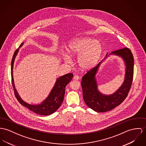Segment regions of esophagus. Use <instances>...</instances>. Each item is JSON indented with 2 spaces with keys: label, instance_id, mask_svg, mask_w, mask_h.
Masks as SVG:
<instances>
[{
  "label": "esophagus",
  "instance_id": "obj_1",
  "mask_svg": "<svg viewBox=\"0 0 146 146\" xmlns=\"http://www.w3.org/2000/svg\"><path fill=\"white\" fill-rule=\"evenodd\" d=\"M73 79L74 80H79V77L78 76H77V75H76L75 76H74Z\"/></svg>",
  "mask_w": 146,
  "mask_h": 146
}]
</instances>
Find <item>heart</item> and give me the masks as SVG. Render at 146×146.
<instances>
[{
    "label": "heart",
    "mask_w": 146,
    "mask_h": 146,
    "mask_svg": "<svg viewBox=\"0 0 146 146\" xmlns=\"http://www.w3.org/2000/svg\"><path fill=\"white\" fill-rule=\"evenodd\" d=\"M68 56H77V63L82 70H90L94 67L101 58L103 48L101 43L88 38H78L72 40L66 48ZM67 56H64L67 63L71 60Z\"/></svg>",
    "instance_id": "obj_1"
}]
</instances>
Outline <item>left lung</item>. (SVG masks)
<instances>
[{
  "mask_svg": "<svg viewBox=\"0 0 146 146\" xmlns=\"http://www.w3.org/2000/svg\"><path fill=\"white\" fill-rule=\"evenodd\" d=\"M111 54L121 56L126 66L124 81L117 91L111 95L106 96L101 94L97 90L95 76L101 62L88 70L82 77L81 82L83 97L86 104L90 108L98 112L111 111L122 103L127 97L132 84L134 58L131 50L125 47L114 50Z\"/></svg>",
  "mask_w": 146,
  "mask_h": 146,
  "instance_id": "1",
  "label": "left lung"
}]
</instances>
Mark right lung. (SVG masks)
Returning a JSON list of instances; mask_svg holds the SVG:
<instances>
[{
  "mask_svg": "<svg viewBox=\"0 0 146 146\" xmlns=\"http://www.w3.org/2000/svg\"><path fill=\"white\" fill-rule=\"evenodd\" d=\"M23 43H22L19 47L22 46ZM19 49H17L12 58L11 63V83L14 92V94L18 102L23 106L27 107L29 110L33 111L35 113L42 115H48L55 112L56 110L61 106L64 97L65 89L68 84L71 81L73 77V73H68L65 74L63 76L60 77L56 79V82L53 88L51 90L48 97L43 101L39 105H32L27 103L24 101H23L21 98L18 95L17 90L15 88L13 77V69L14 61L15 60V56H17Z\"/></svg>",
  "mask_w": 146,
  "mask_h": 146,
  "instance_id": "right-lung-1",
  "label": "right lung"
}]
</instances>
